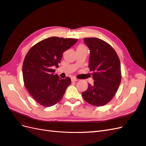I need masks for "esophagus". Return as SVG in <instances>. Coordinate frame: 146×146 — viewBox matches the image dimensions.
<instances>
[{"mask_svg": "<svg viewBox=\"0 0 146 146\" xmlns=\"http://www.w3.org/2000/svg\"><path fill=\"white\" fill-rule=\"evenodd\" d=\"M71 81L72 82H77L78 80V79H77V78H76L75 77H71Z\"/></svg>", "mask_w": 146, "mask_h": 146, "instance_id": "esophagus-1", "label": "esophagus"}]
</instances>
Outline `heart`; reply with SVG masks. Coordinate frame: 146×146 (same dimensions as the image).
Returning a JSON list of instances; mask_svg holds the SVG:
<instances>
[{"label":"heart","instance_id":"b5f03b06","mask_svg":"<svg viewBox=\"0 0 146 146\" xmlns=\"http://www.w3.org/2000/svg\"><path fill=\"white\" fill-rule=\"evenodd\" d=\"M78 47H85V46H83V45H80V46H78Z\"/></svg>","mask_w":146,"mask_h":146}]
</instances>
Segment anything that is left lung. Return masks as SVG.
Here are the masks:
<instances>
[{
	"mask_svg": "<svg viewBox=\"0 0 146 146\" xmlns=\"http://www.w3.org/2000/svg\"><path fill=\"white\" fill-rule=\"evenodd\" d=\"M90 49V70L93 71L94 85L88 84L83 92V99L96 107L106 105L115 95L121 82L120 62L114 49L107 42L96 38H84Z\"/></svg>",
	"mask_w": 146,
	"mask_h": 146,
	"instance_id": "left-lung-1",
	"label": "left lung"
}]
</instances>
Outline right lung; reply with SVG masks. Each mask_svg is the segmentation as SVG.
I'll return each instance as SVG.
<instances>
[{
  "instance_id": "1",
  "label": "right lung",
  "mask_w": 146,
  "mask_h": 146,
  "mask_svg": "<svg viewBox=\"0 0 146 146\" xmlns=\"http://www.w3.org/2000/svg\"><path fill=\"white\" fill-rule=\"evenodd\" d=\"M78 41L77 39L51 37L34 45L26 54L23 64L24 86L40 105L49 107L63 98L71 83L66 77L61 79L54 72L63 53Z\"/></svg>"
}]
</instances>
